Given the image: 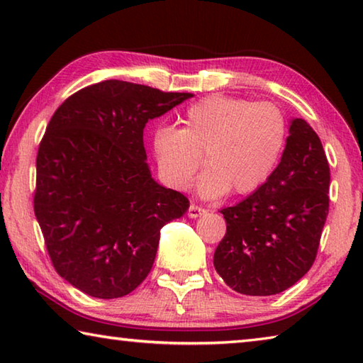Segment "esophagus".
I'll list each match as a JSON object with an SVG mask.
<instances>
[{
  "mask_svg": "<svg viewBox=\"0 0 363 363\" xmlns=\"http://www.w3.org/2000/svg\"><path fill=\"white\" fill-rule=\"evenodd\" d=\"M206 213V210L203 206H199V205H195V203H192L189 206V211H187V214H189V218H192V219H195V218H200V216H203V214Z\"/></svg>",
  "mask_w": 363,
  "mask_h": 363,
  "instance_id": "esophagus-1",
  "label": "esophagus"
}]
</instances>
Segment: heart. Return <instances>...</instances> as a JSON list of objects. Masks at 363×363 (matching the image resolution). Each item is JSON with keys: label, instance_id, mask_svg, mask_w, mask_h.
<instances>
[{"label": "heart", "instance_id": "1", "mask_svg": "<svg viewBox=\"0 0 363 363\" xmlns=\"http://www.w3.org/2000/svg\"><path fill=\"white\" fill-rule=\"evenodd\" d=\"M285 144L286 118L275 104L223 94L192 104L181 118V130L158 126L152 134L162 179L187 189L205 164L199 194L208 200L229 190L235 195L256 192L277 168Z\"/></svg>", "mask_w": 363, "mask_h": 363}]
</instances>
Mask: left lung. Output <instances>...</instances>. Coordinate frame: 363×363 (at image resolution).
Listing matches in <instances>:
<instances>
[{"instance_id": "obj_1", "label": "left lung", "mask_w": 363, "mask_h": 363, "mask_svg": "<svg viewBox=\"0 0 363 363\" xmlns=\"http://www.w3.org/2000/svg\"><path fill=\"white\" fill-rule=\"evenodd\" d=\"M330 167L317 133L294 118L279 167L262 187L220 213L225 235L214 269L237 293L270 296L315 261L330 206Z\"/></svg>"}]
</instances>
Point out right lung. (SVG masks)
<instances>
[{"mask_svg": "<svg viewBox=\"0 0 363 363\" xmlns=\"http://www.w3.org/2000/svg\"><path fill=\"white\" fill-rule=\"evenodd\" d=\"M192 96L106 79L72 94L49 121L36 155L35 216L56 272L89 296L136 290L162 227L187 211V196L152 179L144 128Z\"/></svg>", "mask_w": 363, "mask_h": 363, "instance_id": "obj_1", "label": "right lung"}]
</instances>
